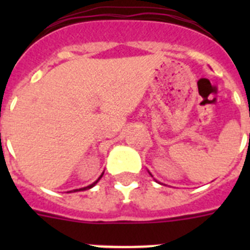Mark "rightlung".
I'll return each mask as SVG.
<instances>
[{
    "label": "right lung",
    "instance_id": "right-lung-1",
    "mask_svg": "<svg viewBox=\"0 0 250 250\" xmlns=\"http://www.w3.org/2000/svg\"><path fill=\"white\" fill-rule=\"evenodd\" d=\"M101 176H103V175H101ZM101 176H100V178H99V179H98V180H96V182H95V183H94V184L89 185V187H86V188H81V189H79V190H77V189H76V190H74V191H80V190H86V189H90V188H92V187H94V185H95V184H96V183H98V182H99V180H100V179H101Z\"/></svg>",
    "mask_w": 250,
    "mask_h": 250
}]
</instances>
